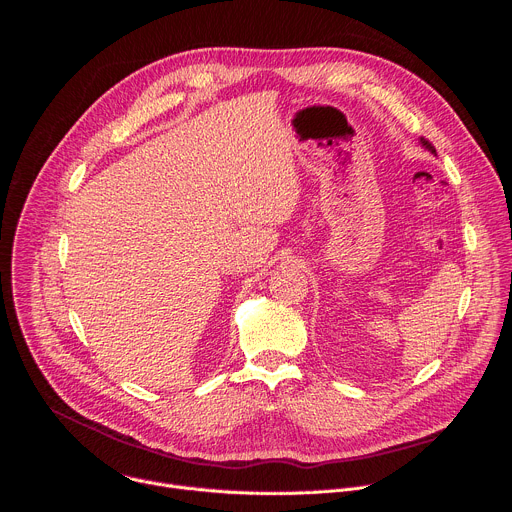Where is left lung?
I'll return each instance as SVG.
<instances>
[{
	"label": "left lung",
	"mask_w": 512,
	"mask_h": 512,
	"mask_svg": "<svg viewBox=\"0 0 512 512\" xmlns=\"http://www.w3.org/2000/svg\"><path fill=\"white\" fill-rule=\"evenodd\" d=\"M421 145H423V148H425V150H429L431 154H435V148H433V145H431V143H429L427 139H423V137H421Z\"/></svg>",
	"instance_id": "left-lung-1"
}]
</instances>
